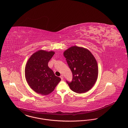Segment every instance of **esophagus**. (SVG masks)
Instances as JSON below:
<instances>
[{
  "mask_svg": "<svg viewBox=\"0 0 128 128\" xmlns=\"http://www.w3.org/2000/svg\"><path fill=\"white\" fill-rule=\"evenodd\" d=\"M60 78H61L62 80H63V78H64V76H63V75H61V76H60Z\"/></svg>",
  "mask_w": 128,
  "mask_h": 128,
  "instance_id": "esophagus-1",
  "label": "esophagus"
}]
</instances>
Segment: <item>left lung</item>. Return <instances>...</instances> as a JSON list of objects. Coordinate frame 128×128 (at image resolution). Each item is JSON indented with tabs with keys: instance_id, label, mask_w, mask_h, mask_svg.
I'll return each mask as SVG.
<instances>
[{
	"instance_id": "1",
	"label": "left lung",
	"mask_w": 128,
	"mask_h": 128,
	"mask_svg": "<svg viewBox=\"0 0 128 128\" xmlns=\"http://www.w3.org/2000/svg\"><path fill=\"white\" fill-rule=\"evenodd\" d=\"M64 55L73 74L72 81H66L71 90L78 94L89 90L94 86L98 74L94 55L87 49L77 46L69 48Z\"/></svg>"
}]
</instances>
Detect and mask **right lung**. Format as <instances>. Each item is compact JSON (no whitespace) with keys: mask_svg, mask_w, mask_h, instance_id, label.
<instances>
[{"mask_svg":"<svg viewBox=\"0 0 128 128\" xmlns=\"http://www.w3.org/2000/svg\"><path fill=\"white\" fill-rule=\"evenodd\" d=\"M55 52L40 50L32 54L25 68L27 83L36 92L42 95L51 93L61 81L48 66V62Z\"/></svg>","mask_w":128,"mask_h":128,"instance_id":"right-lung-1","label":"right lung"}]
</instances>
